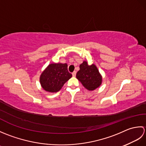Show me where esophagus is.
<instances>
[{"label": "esophagus", "mask_w": 146, "mask_h": 146, "mask_svg": "<svg viewBox=\"0 0 146 146\" xmlns=\"http://www.w3.org/2000/svg\"><path fill=\"white\" fill-rule=\"evenodd\" d=\"M76 71H73V72L72 73V75H73V76H76Z\"/></svg>", "instance_id": "34e87169"}]
</instances>
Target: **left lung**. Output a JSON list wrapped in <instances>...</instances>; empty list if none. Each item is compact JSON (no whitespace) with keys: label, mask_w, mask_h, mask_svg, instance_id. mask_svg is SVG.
<instances>
[{"label":"left lung","mask_w":146,"mask_h":146,"mask_svg":"<svg viewBox=\"0 0 146 146\" xmlns=\"http://www.w3.org/2000/svg\"><path fill=\"white\" fill-rule=\"evenodd\" d=\"M76 78L88 90L92 91L102 84V77L97 67L94 64L88 65L84 61L80 65V70L76 73Z\"/></svg>","instance_id":"left-lung-1"}]
</instances>
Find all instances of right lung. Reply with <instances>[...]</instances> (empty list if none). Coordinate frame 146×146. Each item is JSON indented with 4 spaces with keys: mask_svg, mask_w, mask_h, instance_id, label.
<instances>
[{
    "mask_svg": "<svg viewBox=\"0 0 146 146\" xmlns=\"http://www.w3.org/2000/svg\"><path fill=\"white\" fill-rule=\"evenodd\" d=\"M72 75L68 70L67 64L51 63L42 71L39 81L42 88L48 92H58Z\"/></svg>",
    "mask_w": 146,
    "mask_h": 146,
    "instance_id": "1",
    "label": "right lung"
}]
</instances>
